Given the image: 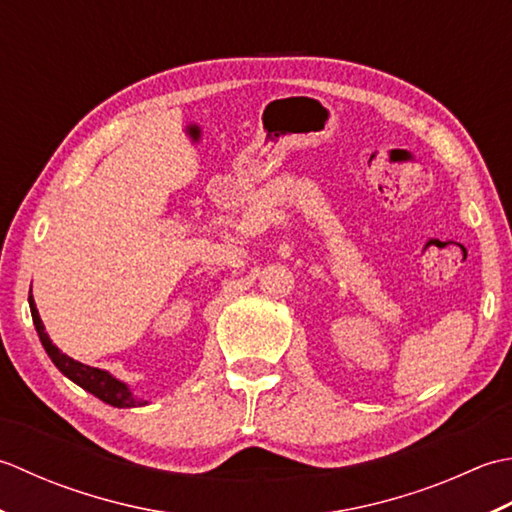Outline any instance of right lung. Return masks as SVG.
I'll return each mask as SVG.
<instances>
[{
    "label": "right lung",
    "instance_id": "1",
    "mask_svg": "<svg viewBox=\"0 0 512 512\" xmlns=\"http://www.w3.org/2000/svg\"><path fill=\"white\" fill-rule=\"evenodd\" d=\"M28 305H30V314H33L35 329L39 333V340H41V344H44L48 358L52 360V364H55V367L61 373L66 375L68 380L79 384L81 389H86L88 393L95 395V398H99L101 402H106L110 406H117V409H132V406L148 404V400L137 398L128 384L114 378L112 373L97 369V367H88V364H81L77 360H72L70 356H66V353H61L57 344H52V340L48 338L44 322H41L39 311L35 307L33 291H30V296H28Z\"/></svg>",
    "mask_w": 512,
    "mask_h": 512
}]
</instances>
